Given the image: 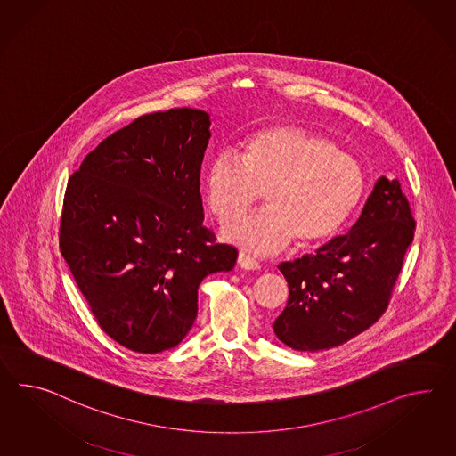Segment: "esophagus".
<instances>
[{
  "instance_id": "esophagus-1",
  "label": "esophagus",
  "mask_w": 456,
  "mask_h": 456,
  "mask_svg": "<svg viewBox=\"0 0 456 456\" xmlns=\"http://www.w3.org/2000/svg\"><path fill=\"white\" fill-rule=\"evenodd\" d=\"M237 264H239V267L245 268V270H256V268L260 267V264L256 262L254 256H248L247 252H242V250L239 252Z\"/></svg>"
}]
</instances>
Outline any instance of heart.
<instances>
[{"mask_svg":"<svg viewBox=\"0 0 456 456\" xmlns=\"http://www.w3.org/2000/svg\"><path fill=\"white\" fill-rule=\"evenodd\" d=\"M364 167L322 134L275 125L247 134L237 155L221 151L204 176V192L217 221L231 224L250 211L262 191L267 209L229 229V240L256 254L331 237L366 194Z\"/></svg>","mask_w":456,"mask_h":456,"instance_id":"heart-1","label":"heart"}]
</instances>
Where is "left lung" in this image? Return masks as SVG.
Returning a JSON list of instances; mask_svg holds the SVG:
<instances>
[{
    "mask_svg": "<svg viewBox=\"0 0 456 456\" xmlns=\"http://www.w3.org/2000/svg\"><path fill=\"white\" fill-rule=\"evenodd\" d=\"M413 229L399 181L380 176L345 235L278 267L289 291L272 326L278 339L316 353L366 331L389 305Z\"/></svg>",
    "mask_w": 456,
    "mask_h": 456,
    "instance_id": "8db88e82",
    "label": "left lung"
}]
</instances>
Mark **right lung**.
<instances>
[{"label":"right lung","mask_w":456,"mask_h":456,"mask_svg":"<svg viewBox=\"0 0 456 456\" xmlns=\"http://www.w3.org/2000/svg\"><path fill=\"white\" fill-rule=\"evenodd\" d=\"M211 123L186 107L143 115L67 183L61 254L102 330L134 353L178 346L198 316L200 281L235 265L237 250L202 227Z\"/></svg>","instance_id":"add662e5"}]
</instances>
